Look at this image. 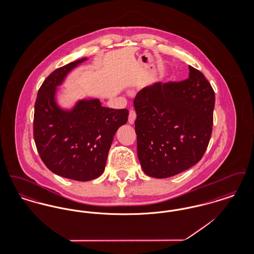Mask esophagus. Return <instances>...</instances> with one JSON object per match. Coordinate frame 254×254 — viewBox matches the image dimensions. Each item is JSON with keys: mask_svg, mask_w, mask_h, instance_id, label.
Listing matches in <instances>:
<instances>
[{"mask_svg": "<svg viewBox=\"0 0 254 254\" xmlns=\"http://www.w3.org/2000/svg\"><path fill=\"white\" fill-rule=\"evenodd\" d=\"M136 112H135V110H133L131 109L130 111H129V114H128V123L130 124V125H133L134 124V122H135V119H136Z\"/></svg>", "mask_w": 254, "mask_h": 254, "instance_id": "34e87169", "label": "esophagus"}]
</instances>
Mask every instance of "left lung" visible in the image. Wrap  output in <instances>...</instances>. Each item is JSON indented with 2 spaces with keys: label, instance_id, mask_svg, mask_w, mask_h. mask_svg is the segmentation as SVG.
I'll return each instance as SVG.
<instances>
[{
  "label": "left lung",
  "instance_id": "obj_1",
  "mask_svg": "<svg viewBox=\"0 0 254 254\" xmlns=\"http://www.w3.org/2000/svg\"><path fill=\"white\" fill-rule=\"evenodd\" d=\"M189 69V79L147 85L134 99L137 155L150 177L169 178L193 167L208 145L214 91L203 73Z\"/></svg>",
  "mask_w": 254,
  "mask_h": 254
}]
</instances>
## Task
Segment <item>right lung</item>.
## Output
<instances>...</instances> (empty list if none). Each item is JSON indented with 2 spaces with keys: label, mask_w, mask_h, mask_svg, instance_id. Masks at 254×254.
I'll return each instance as SVG.
<instances>
[{
  "label": "right lung",
  "mask_w": 254,
  "mask_h": 254,
  "mask_svg": "<svg viewBox=\"0 0 254 254\" xmlns=\"http://www.w3.org/2000/svg\"><path fill=\"white\" fill-rule=\"evenodd\" d=\"M87 58L54 70L37 94L33 133L38 152L53 173L75 181L93 180L106 168L117 129L127 122V109L105 108L98 98H83L71 108L57 102L58 87Z\"/></svg>",
  "instance_id": "add662e5"
}]
</instances>
